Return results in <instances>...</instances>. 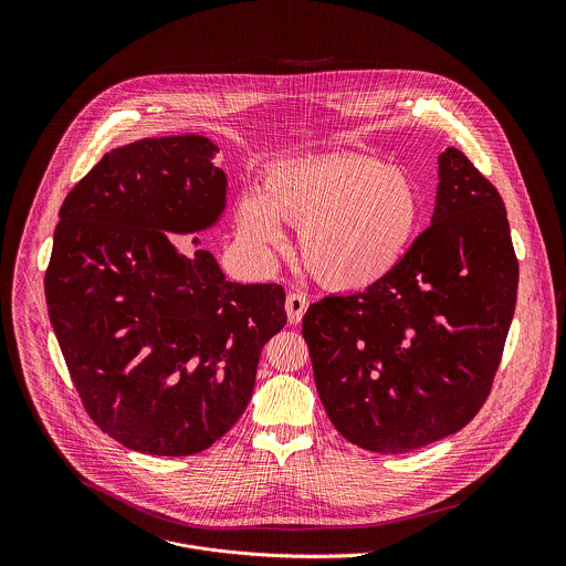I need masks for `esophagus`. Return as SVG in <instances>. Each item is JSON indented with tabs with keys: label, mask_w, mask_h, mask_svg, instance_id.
<instances>
[{
	"label": "esophagus",
	"mask_w": 566,
	"mask_h": 566,
	"mask_svg": "<svg viewBox=\"0 0 566 566\" xmlns=\"http://www.w3.org/2000/svg\"><path fill=\"white\" fill-rule=\"evenodd\" d=\"M285 312H287V321H290V323H301L303 316H305V312H307V298H305V294H301V292L290 294L287 301H285Z\"/></svg>",
	"instance_id": "1"
}]
</instances>
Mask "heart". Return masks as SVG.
<instances>
[{"mask_svg":"<svg viewBox=\"0 0 566 566\" xmlns=\"http://www.w3.org/2000/svg\"><path fill=\"white\" fill-rule=\"evenodd\" d=\"M422 218V193L409 171L368 155L287 163L265 176L263 193L240 202V231L261 248H283L279 220L301 229L307 272L324 287L366 290L405 256Z\"/></svg>","mask_w":566,"mask_h":566,"instance_id":"heart-1","label":"heart"}]
</instances>
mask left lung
I'll return each instance as SVG.
<instances>
[{"label": "left lung", "instance_id": "obj_1", "mask_svg": "<svg viewBox=\"0 0 566 566\" xmlns=\"http://www.w3.org/2000/svg\"><path fill=\"white\" fill-rule=\"evenodd\" d=\"M438 167L431 224L401 263L303 318L331 422L373 453H407L469 424L514 316L518 261L499 191L455 148Z\"/></svg>", "mask_w": 566, "mask_h": 566}]
</instances>
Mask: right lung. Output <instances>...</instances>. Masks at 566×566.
<instances>
[{
    "label": "right lung",
    "instance_id": "obj_1",
    "mask_svg": "<svg viewBox=\"0 0 566 566\" xmlns=\"http://www.w3.org/2000/svg\"><path fill=\"white\" fill-rule=\"evenodd\" d=\"M216 153L200 135L115 148L59 211L50 321L91 420L139 453L180 458L220 440L252 397L265 342L287 323L281 285L227 281L209 250L185 256L165 235L222 216Z\"/></svg>",
    "mask_w": 566,
    "mask_h": 566
}]
</instances>
